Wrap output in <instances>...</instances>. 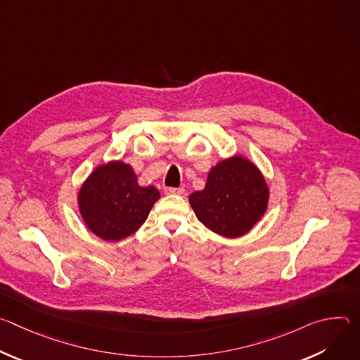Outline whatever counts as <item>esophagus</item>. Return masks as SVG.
<instances>
[{
  "label": "esophagus",
  "instance_id": "34e87169",
  "mask_svg": "<svg viewBox=\"0 0 360 360\" xmlns=\"http://www.w3.org/2000/svg\"><path fill=\"white\" fill-rule=\"evenodd\" d=\"M185 192L184 188H165V193L168 195H182Z\"/></svg>",
  "mask_w": 360,
  "mask_h": 360
}]
</instances>
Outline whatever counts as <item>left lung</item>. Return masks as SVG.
Wrapping results in <instances>:
<instances>
[{"label": "left lung", "mask_w": 360, "mask_h": 360, "mask_svg": "<svg viewBox=\"0 0 360 360\" xmlns=\"http://www.w3.org/2000/svg\"><path fill=\"white\" fill-rule=\"evenodd\" d=\"M269 195L261 169L236 153L212 167L205 188L191 193L188 200L198 221L210 231L239 238L264 218Z\"/></svg>", "instance_id": "8db88e82"}]
</instances>
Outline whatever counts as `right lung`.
<instances>
[{
    "label": "right lung",
    "instance_id": "right-lung-1",
    "mask_svg": "<svg viewBox=\"0 0 360 360\" xmlns=\"http://www.w3.org/2000/svg\"><path fill=\"white\" fill-rule=\"evenodd\" d=\"M160 198L155 186L138 184L129 164L108 161L86 176L77 193V203L85 226L94 235L118 242L143 225Z\"/></svg>",
    "mask_w": 360,
    "mask_h": 360
}]
</instances>
